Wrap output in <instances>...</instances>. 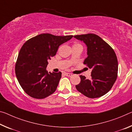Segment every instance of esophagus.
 Wrapping results in <instances>:
<instances>
[{
	"label": "esophagus",
	"mask_w": 132,
	"mask_h": 132,
	"mask_svg": "<svg viewBox=\"0 0 132 132\" xmlns=\"http://www.w3.org/2000/svg\"><path fill=\"white\" fill-rule=\"evenodd\" d=\"M64 75H66V76H72V74L69 73H64Z\"/></svg>",
	"instance_id": "esophagus-1"
}]
</instances>
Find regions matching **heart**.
<instances>
[{
    "label": "heart",
    "mask_w": 132,
    "mask_h": 132,
    "mask_svg": "<svg viewBox=\"0 0 132 132\" xmlns=\"http://www.w3.org/2000/svg\"><path fill=\"white\" fill-rule=\"evenodd\" d=\"M81 46V45H80V44H79V43H75L73 46Z\"/></svg>",
    "instance_id": "b5f03b06"
}]
</instances>
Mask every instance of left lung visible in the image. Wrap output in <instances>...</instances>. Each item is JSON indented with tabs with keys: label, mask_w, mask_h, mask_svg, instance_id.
<instances>
[{
	"label": "left lung",
	"mask_w": 132,
	"mask_h": 132,
	"mask_svg": "<svg viewBox=\"0 0 132 132\" xmlns=\"http://www.w3.org/2000/svg\"><path fill=\"white\" fill-rule=\"evenodd\" d=\"M74 37L86 45L87 57L83 64L92 69L91 79L80 75V82L76 88L87 97H101L111 89L117 79L118 63L116 53L109 45L95 34Z\"/></svg>",
	"instance_id": "left-lung-1"
}]
</instances>
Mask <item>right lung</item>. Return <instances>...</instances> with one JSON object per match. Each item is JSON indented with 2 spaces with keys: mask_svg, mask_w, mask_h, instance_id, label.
<instances>
[{
  "mask_svg": "<svg viewBox=\"0 0 132 132\" xmlns=\"http://www.w3.org/2000/svg\"><path fill=\"white\" fill-rule=\"evenodd\" d=\"M72 37L43 33L28 40L22 46L15 73L21 87L29 96L41 99L55 92L62 73H48L47 60L56 55L60 45Z\"/></svg>",
  "mask_w": 132,
  "mask_h": 132,
  "instance_id": "add662e5",
  "label": "right lung"
}]
</instances>
